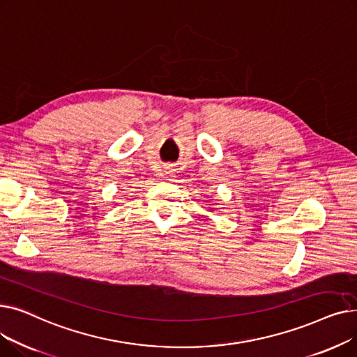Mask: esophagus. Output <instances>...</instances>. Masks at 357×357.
I'll use <instances>...</instances> for the list:
<instances>
[{"label": "esophagus", "mask_w": 357, "mask_h": 357, "mask_svg": "<svg viewBox=\"0 0 357 357\" xmlns=\"http://www.w3.org/2000/svg\"><path fill=\"white\" fill-rule=\"evenodd\" d=\"M171 172H174V171H167V174H171Z\"/></svg>", "instance_id": "esophagus-1"}]
</instances>
